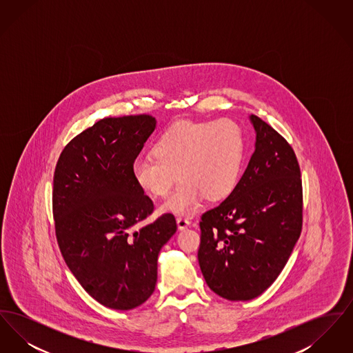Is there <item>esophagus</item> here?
Masks as SVG:
<instances>
[{"mask_svg":"<svg viewBox=\"0 0 353 353\" xmlns=\"http://www.w3.org/2000/svg\"><path fill=\"white\" fill-rule=\"evenodd\" d=\"M176 222H177L179 230H185L186 228L190 226V221L188 219H184V217H179V219H176Z\"/></svg>","mask_w":353,"mask_h":353,"instance_id":"obj_1","label":"esophagus"}]
</instances>
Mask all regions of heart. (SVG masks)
Returning <instances> with one entry per match:
<instances>
[{"label":"heart","mask_w":353,"mask_h":353,"mask_svg":"<svg viewBox=\"0 0 353 353\" xmlns=\"http://www.w3.org/2000/svg\"><path fill=\"white\" fill-rule=\"evenodd\" d=\"M243 156V134L233 120L179 121L132 164L134 183L152 196H165L179 174L183 179L160 209L190 216L205 194L219 199L233 190Z\"/></svg>","instance_id":"b5f03b06"}]
</instances>
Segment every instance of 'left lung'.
<instances>
[{
  "label": "left lung",
  "mask_w": 353,
  "mask_h": 353,
  "mask_svg": "<svg viewBox=\"0 0 353 353\" xmlns=\"http://www.w3.org/2000/svg\"><path fill=\"white\" fill-rule=\"evenodd\" d=\"M254 153L238 184L200 222L205 282L228 301H250L278 278L302 232V180L285 139L250 115Z\"/></svg>",
  "instance_id": "8db88e82"
}]
</instances>
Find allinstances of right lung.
Returning <instances> with one entry per match:
<instances>
[{
    "label": "right lung",
    "instance_id": "right-lung-1",
    "mask_svg": "<svg viewBox=\"0 0 353 353\" xmlns=\"http://www.w3.org/2000/svg\"><path fill=\"white\" fill-rule=\"evenodd\" d=\"M156 125L150 115L101 119L68 143L54 173L52 213L65 262L112 310H132L151 296L159 252L177 230L169 213L141 225L153 202L134 183L132 164Z\"/></svg>",
    "mask_w": 353,
    "mask_h": 353
}]
</instances>
